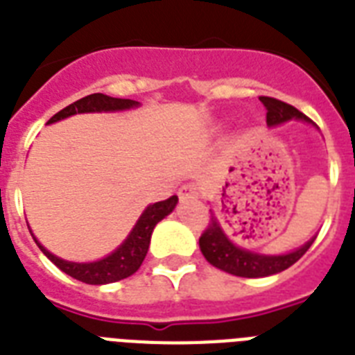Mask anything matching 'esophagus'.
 Returning <instances> with one entry per match:
<instances>
[{
    "label": "esophagus",
    "mask_w": 355,
    "mask_h": 355,
    "mask_svg": "<svg viewBox=\"0 0 355 355\" xmlns=\"http://www.w3.org/2000/svg\"><path fill=\"white\" fill-rule=\"evenodd\" d=\"M198 197V187L195 184H184L180 189H178V198L180 200H189V198H197Z\"/></svg>",
    "instance_id": "34e87169"
}]
</instances>
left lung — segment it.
I'll list each match as a JSON object with an SVG mask.
<instances>
[{
    "label": "left lung",
    "instance_id": "8db88e82",
    "mask_svg": "<svg viewBox=\"0 0 355 355\" xmlns=\"http://www.w3.org/2000/svg\"><path fill=\"white\" fill-rule=\"evenodd\" d=\"M261 102L264 103L268 111V125H281L288 120L312 122L306 114H302L299 109H295L290 103H284L270 96H261ZM313 241H315V237L310 239L306 244H302L297 250L282 253V255H264V253L250 252L246 248L237 246L232 239L227 237L220 223H218V218L211 211V223L206 227V232L200 235L198 244H200V252L211 266L226 273H232V275H237V277L257 279L284 272L286 268L295 264L308 252V248L312 246Z\"/></svg>",
    "mask_w": 355,
    "mask_h": 355
}]
</instances>
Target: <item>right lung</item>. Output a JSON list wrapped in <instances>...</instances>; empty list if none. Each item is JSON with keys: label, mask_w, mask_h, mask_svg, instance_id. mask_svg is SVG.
Returning <instances> with one entry per match:
<instances>
[{"label": "right lung", "mask_w": 355, "mask_h": 355, "mask_svg": "<svg viewBox=\"0 0 355 355\" xmlns=\"http://www.w3.org/2000/svg\"><path fill=\"white\" fill-rule=\"evenodd\" d=\"M138 105L140 103L135 102V100H128V98H112L107 96V94L94 93L85 98H80L78 102L71 103V105H67L60 112H56L47 123L60 122L63 118L73 116V114H82V112L128 111V109H135ZM177 202L178 197L173 195L168 200L149 204L137 220V224L132 226L131 233L125 237V241L114 252L109 253L107 257L94 262L63 261V259L53 255L49 250H45L42 244L37 243L34 233H31V235H33L37 246H40V250L47 255L49 261L54 262L62 272H65L67 275L76 279V281L85 282V284H109V282H116L129 277V275H132L140 268V264H142L146 255H148L153 230L164 217H168L169 213L175 209Z\"/></svg>", "instance_id": "1"}]
</instances>
